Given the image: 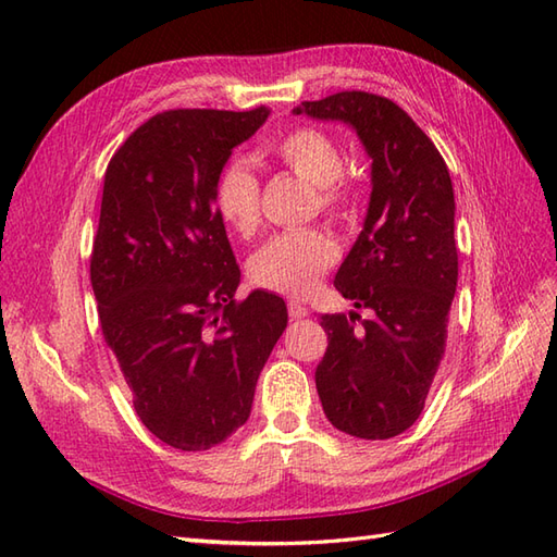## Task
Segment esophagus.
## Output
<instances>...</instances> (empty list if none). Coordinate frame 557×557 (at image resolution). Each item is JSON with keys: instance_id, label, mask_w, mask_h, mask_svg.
I'll list each match as a JSON object with an SVG mask.
<instances>
[{"instance_id": "obj_1", "label": "esophagus", "mask_w": 557, "mask_h": 557, "mask_svg": "<svg viewBox=\"0 0 557 557\" xmlns=\"http://www.w3.org/2000/svg\"><path fill=\"white\" fill-rule=\"evenodd\" d=\"M287 309H289V318H292V321H301V318L309 315V309H306V306L299 304V301H289Z\"/></svg>"}]
</instances>
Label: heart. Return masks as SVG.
<instances>
[{"label":"heart","instance_id":"heart-1","mask_svg":"<svg viewBox=\"0 0 557 557\" xmlns=\"http://www.w3.org/2000/svg\"><path fill=\"white\" fill-rule=\"evenodd\" d=\"M272 158L315 186L318 208L335 215L351 200V188L342 180L345 156L337 140L313 126L294 128L270 148ZM215 208L230 227L248 236L260 222V186L256 174L244 162H230L215 182ZM339 248L330 234L321 230L280 232L258 248L248 260V277L256 287L306 297L313 292L325 272L337 263Z\"/></svg>","mask_w":557,"mask_h":557}]
</instances>
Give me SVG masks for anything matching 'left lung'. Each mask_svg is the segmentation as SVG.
Wrapping results in <instances>:
<instances>
[{
	"label": "left lung",
	"mask_w": 557,
	"mask_h": 557,
	"mask_svg": "<svg viewBox=\"0 0 557 557\" xmlns=\"http://www.w3.org/2000/svg\"><path fill=\"white\" fill-rule=\"evenodd\" d=\"M294 114L349 124L371 158L369 212L335 275L371 321L321 315L327 349L315 387L335 429L385 441L419 419L445 354L457 289L453 180L433 140L383 96L342 90Z\"/></svg>",
	"instance_id": "left-lung-1"
}]
</instances>
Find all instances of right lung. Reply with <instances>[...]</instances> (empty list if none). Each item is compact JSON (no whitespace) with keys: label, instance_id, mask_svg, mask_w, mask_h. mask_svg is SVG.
<instances>
[{"label":"right lung","instance_id":"right-lung-1","mask_svg":"<svg viewBox=\"0 0 557 557\" xmlns=\"http://www.w3.org/2000/svg\"><path fill=\"white\" fill-rule=\"evenodd\" d=\"M270 110H168L150 116L104 172L90 282L102 335L146 429L184 453L246 423L258 375L287 327L263 289L234 299L239 265L215 208L232 148Z\"/></svg>","mask_w":557,"mask_h":557}]
</instances>
